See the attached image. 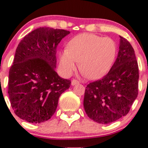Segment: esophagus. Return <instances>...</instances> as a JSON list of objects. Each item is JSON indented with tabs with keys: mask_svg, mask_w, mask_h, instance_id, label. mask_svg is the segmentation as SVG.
Listing matches in <instances>:
<instances>
[{
	"mask_svg": "<svg viewBox=\"0 0 148 148\" xmlns=\"http://www.w3.org/2000/svg\"><path fill=\"white\" fill-rule=\"evenodd\" d=\"M79 84V82L77 81V80L73 79L72 81H71V85H72V86H74V85L75 84Z\"/></svg>",
	"mask_w": 148,
	"mask_h": 148,
	"instance_id": "obj_1",
	"label": "esophagus"
}]
</instances>
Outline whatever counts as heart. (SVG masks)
<instances>
[{"label":"heart","mask_w":148,"mask_h":148,"mask_svg":"<svg viewBox=\"0 0 148 148\" xmlns=\"http://www.w3.org/2000/svg\"><path fill=\"white\" fill-rule=\"evenodd\" d=\"M117 53V45L109 37L82 34L69 42L67 49L59 55L62 73L69 76L79 62V69L86 78L97 79L105 75L112 66Z\"/></svg>","instance_id":"heart-1"}]
</instances>
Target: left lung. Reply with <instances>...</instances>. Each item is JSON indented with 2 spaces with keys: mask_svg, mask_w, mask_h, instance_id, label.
Listing matches in <instances>:
<instances>
[{
  "mask_svg": "<svg viewBox=\"0 0 148 148\" xmlns=\"http://www.w3.org/2000/svg\"><path fill=\"white\" fill-rule=\"evenodd\" d=\"M117 59L101 79L86 86L84 107L88 117L99 124H109L129 112L138 95L139 70L135 51L120 36Z\"/></svg>",
  "mask_w": 148,
  "mask_h": 148,
  "instance_id": "left-lung-1",
  "label": "left lung"
}]
</instances>
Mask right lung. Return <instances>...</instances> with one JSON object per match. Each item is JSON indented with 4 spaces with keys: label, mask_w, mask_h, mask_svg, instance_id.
Wrapping results in <instances>:
<instances>
[{
    "label": "right lung",
    "mask_w": 148,
    "mask_h": 148,
    "mask_svg": "<svg viewBox=\"0 0 148 148\" xmlns=\"http://www.w3.org/2000/svg\"><path fill=\"white\" fill-rule=\"evenodd\" d=\"M69 31L40 27L21 41L9 71L8 95L14 112L31 123L47 121L71 81L58 75L56 49Z\"/></svg>",
    "instance_id": "1"
}]
</instances>
